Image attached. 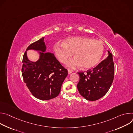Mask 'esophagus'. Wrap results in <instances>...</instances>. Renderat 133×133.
<instances>
[{
  "label": "esophagus",
  "mask_w": 133,
  "mask_h": 133,
  "mask_svg": "<svg viewBox=\"0 0 133 133\" xmlns=\"http://www.w3.org/2000/svg\"><path fill=\"white\" fill-rule=\"evenodd\" d=\"M68 73H69V74H71V73H72V71H71V70H69V69H68Z\"/></svg>",
  "instance_id": "1"
}]
</instances>
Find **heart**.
Listing matches in <instances>:
<instances>
[{"instance_id": "1", "label": "heart", "mask_w": 133, "mask_h": 133, "mask_svg": "<svg viewBox=\"0 0 133 133\" xmlns=\"http://www.w3.org/2000/svg\"><path fill=\"white\" fill-rule=\"evenodd\" d=\"M104 51L102 42L88 37H72L64 43H57L54 51L59 61L65 63L75 53L76 58L71 60L67 66L75 69L82 66L84 69H91L100 61Z\"/></svg>"}]
</instances>
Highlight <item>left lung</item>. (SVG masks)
<instances>
[{
  "label": "left lung",
  "instance_id": "1",
  "mask_svg": "<svg viewBox=\"0 0 133 133\" xmlns=\"http://www.w3.org/2000/svg\"><path fill=\"white\" fill-rule=\"evenodd\" d=\"M108 56L93 70L87 73L78 72L80 80L77 84L80 94L86 100L95 101L104 97L109 90L114 77L112 54L108 51Z\"/></svg>",
  "mask_w": 133,
  "mask_h": 133
}]
</instances>
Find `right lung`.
Listing matches in <instances>:
<instances>
[{
    "instance_id": "1",
    "label": "right lung",
    "mask_w": 133,
    "mask_h": 133,
    "mask_svg": "<svg viewBox=\"0 0 133 133\" xmlns=\"http://www.w3.org/2000/svg\"><path fill=\"white\" fill-rule=\"evenodd\" d=\"M42 37L27 48L23 58L22 75L24 82L32 94L42 100L57 97L68 72L58 62L54 54L46 52V47ZM38 51L39 58L34 62L27 57L26 51Z\"/></svg>"
}]
</instances>
